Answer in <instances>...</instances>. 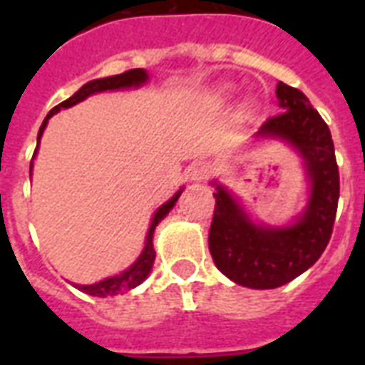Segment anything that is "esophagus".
<instances>
[{
  "label": "esophagus",
  "mask_w": 365,
  "mask_h": 365,
  "mask_svg": "<svg viewBox=\"0 0 365 365\" xmlns=\"http://www.w3.org/2000/svg\"><path fill=\"white\" fill-rule=\"evenodd\" d=\"M214 172V165L208 160H195L189 168V180L191 182H205L206 178Z\"/></svg>",
  "instance_id": "esophagus-1"
}]
</instances>
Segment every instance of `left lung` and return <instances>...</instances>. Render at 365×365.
Wrapping results in <instances>:
<instances>
[{"instance_id":"1","label":"left lung","mask_w":365,"mask_h":365,"mask_svg":"<svg viewBox=\"0 0 365 365\" xmlns=\"http://www.w3.org/2000/svg\"><path fill=\"white\" fill-rule=\"evenodd\" d=\"M277 98L282 113L267 119L254 140H278L299 155L309 185L303 212L286 225L257 223L223 183L210 182L216 187L208 235L212 259L229 280L254 289L280 288L317 263L331 237L339 200V170L328 125L297 88L278 81Z\"/></svg>"}]
</instances>
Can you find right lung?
<instances>
[{
	"mask_svg": "<svg viewBox=\"0 0 365 365\" xmlns=\"http://www.w3.org/2000/svg\"><path fill=\"white\" fill-rule=\"evenodd\" d=\"M148 81H149L148 71L142 70V68H136V70H128L125 71V73H119V76L104 77V79H93V81L85 83V85H83V87L73 94V96L64 100L62 104L54 106L53 110L48 111V115L45 117L41 128H39V132H37V148H39V140H41L43 130H45L48 119H51L53 115H56L60 110H68V108H71V106L79 104V102H83V100H87L88 96H93V94L106 93V91H121V88H138V87H142V85H145ZM37 148H36V153H37ZM36 153H34V159H36ZM31 166H34V163H30V176H31ZM182 191L183 187L178 189L176 193H174V197H170V199L166 200L165 205L157 208V212H155L153 217H151V223H149L148 237H145V246H143L142 254L138 255V259L134 261L128 269L121 271L119 274L104 278V280H100V282L83 284V286L81 284H73V286L81 289V292H85V294L94 295V297H110V295H119V294H125V292H130V289L136 288V286H140V284L149 277L151 269H153L155 227H157V225L160 223V220H165L166 214L176 206Z\"/></svg>",
	"mask_w": 365,
	"mask_h": 365,
	"instance_id": "obj_1",
	"label": "right lung"
}]
</instances>
